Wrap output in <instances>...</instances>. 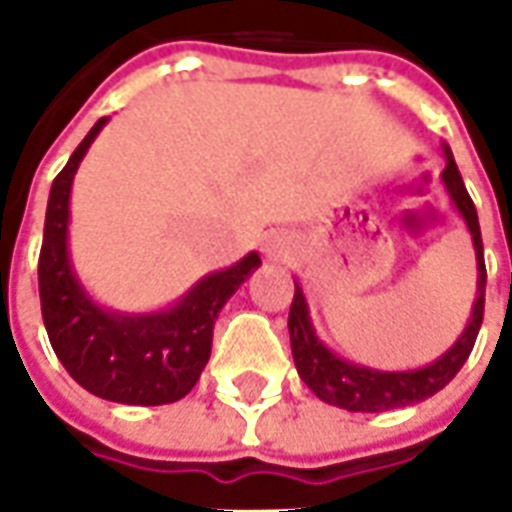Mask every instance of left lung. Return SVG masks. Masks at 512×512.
Returning <instances> with one entry per match:
<instances>
[{"label": "left lung", "mask_w": 512, "mask_h": 512, "mask_svg": "<svg viewBox=\"0 0 512 512\" xmlns=\"http://www.w3.org/2000/svg\"><path fill=\"white\" fill-rule=\"evenodd\" d=\"M444 158L447 167L441 172L444 189L450 194L452 205L458 208L463 222L469 227L474 241V255H477V299H474L472 318L466 323L463 334L452 343L447 354H441L436 362L419 370H397V373H386V370H373V367L354 365L345 362L337 354H332L326 345L318 340V334L312 329L310 307L301 293L299 282H296V293H293V304H290L288 315V332H290V348H293V362L304 384L310 386L315 395L321 397L329 406L345 408V411H389V408H403L411 403H419L425 397L436 395L439 389L450 384L452 378L458 376L463 362L469 359L477 340V332L483 326V310H485V260H483V238H480V222H477V208H474L469 191L463 186L458 164L452 158L450 147H444Z\"/></svg>", "instance_id": "left-lung-1"}]
</instances>
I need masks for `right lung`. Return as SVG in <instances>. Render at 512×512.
<instances>
[{"instance_id": "add662e5", "label": "right lung", "mask_w": 512, "mask_h": 512, "mask_svg": "<svg viewBox=\"0 0 512 512\" xmlns=\"http://www.w3.org/2000/svg\"><path fill=\"white\" fill-rule=\"evenodd\" d=\"M104 126L106 117H101L51 183L38 260L40 310L51 348L76 384L112 403L164 406L189 395L200 381L211 356L213 323L260 266V255L249 252L235 266L202 277L169 310L126 315L98 307L73 274L68 205L73 175Z\"/></svg>"}]
</instances>
